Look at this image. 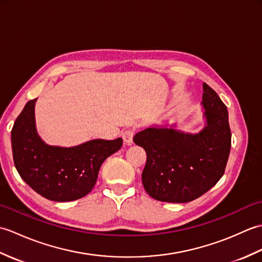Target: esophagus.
<instances>
[{"label": "esophagus", "mask_w": 262, "mask_h": 262, "mask_svg": "<svg viewBox=\"0 0 262 262\" xmlns=\"http://www.w3.org/2000/svg\"><path fill=\"white\" fill-rule=\"evenodd\" d=\"M134 134L135 132L134 129H127V130H124L122 132V140H124V142L126 144H128V145H130V144L133 143V137H134Z\"/></svg>", "instance_id": "34e87169"}]
</instances>
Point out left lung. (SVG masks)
<instances>
[{"mask_svg":"<svg viewBox=\"0 0 262 262\" xmlns=\"http://www.w3.org/2000/svg\"><path fill=\"white\" fill-rule=\"evenodd\" d=\"M205 127L191 134L171 126H149L134 143L146 152L144 189L165 203H188L207 192L224 174L231 149L226 105L213 89L203 84Z\"/></svg>","mask_w":262,"mask_h":262,"instance_id":"8db88e82","label":"left lung"}]
</instances>
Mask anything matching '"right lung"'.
<instances>
[{
  "mask_svg": "<svg viewBox=\"0 0 262 262\" xmlns=\"http://www.w3.org/2000/svg\"><path fill=\"white\" fill-rule=\"evenodd\" d=\"M30 100L11 132L16 171L28 186L54 202H72L90 192L103 161L120 149L122 140H92L63 147L45 143L36 127L35 105Z\"/></svg>",
  "mask_w": 262,
  "mask_h": 262,
  "instance_id": "right-lung-1",
  "label": "right lung"
}]
</instances>
